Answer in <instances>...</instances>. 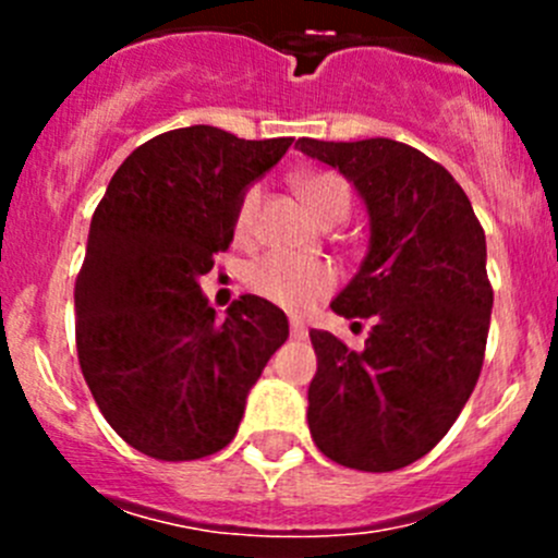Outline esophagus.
Here are the masks:
<instances>
[{
	"instance_id": "obj_1",
	"label": "esophagus",
	"mask_w": 558,
	"mask_h": 558,
	"mask_svg": "<svg viewBox=\"0 0 558 558\" xmlns=\"http://www.w3.org/2000/svg\"><path fill=\"white\" fill-rule=\"evenodd\" d=\"M291 337H294V340H305L307 337V326L302 324L300 318H291Z\"/></svg>"
}]
</instances>
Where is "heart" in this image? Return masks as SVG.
<instances>
[{
    "mask_svg": "<svg viewBox=\"0 0 558 558\" xmlns=\"http://www.w3.org/2000/svg\"><path fill=\"white\" fill-rule=\"evenodd\" d=\"M296 191L320 223L345 221L353 207V189L340 172L311 170L296 174ZM258 205H262V185H245L238 207H234V234L240 240H247L253 234ZM243 278L247 289L262 300L272 302L283 311L302 313L335 291L337 269L324 258L291 256V253L275 251L247 262Z\"/></svg>",
    "mask_w": 558,
    "mask_h": 558,
    "instance_id": "heart-1",
    "label": "heart"
}]
</instances>
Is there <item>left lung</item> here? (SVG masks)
Segmentation results:
<instances>
[{
    "label": "left lung",
    "instance_id": "left-lung-1",
    "mask_svg": "<svg viewBox=\"0 0 558 558\" xmlns=\"http://www.w3.org/2000/svg\"><path fill=\"white\" fill-rule=\"evenodd\" d=\"M296 148L356 185L373 227L331 311L375 326L364 351L311 331V435L342 466L402 470L448 435L481 378L494 305L486 234L453 174L418 148L388 137Z\"/></svg>",
    "mask_w": 558,
    "mask_h": 558
}]
</instances>
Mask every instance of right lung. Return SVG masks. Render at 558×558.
Returning <instances> with one entry per match:
<instances>
[{
	"mask_svg": "<svg viewBox=\"0 0 558 558\" xmlns=\"http://www.w3.org/2000/svg\"><path fill=\"white\" fill-rule=\"evenodd\" d=\"M291 143L172 129L126 156L94 210L75 280L77 362L107 424L150 459L227 448L289 337L286 313L253 294L216 320L196 280L232 243L245 185Z\"/></svg>",
	"mask_w": 558,
	"mask_h": 558,
	"instance_id": "add662e5",
	"label": "right lung"
}]
</instances>
